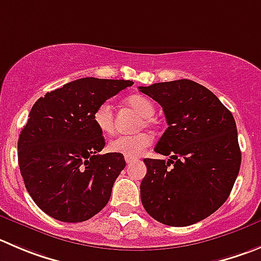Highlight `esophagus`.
<instances>
[{"mask_svg": "<svg viewBox=\"0 0 261 261\" xmlns=\"http://www.w3.org/2000/svg\"><path fill=\"white\" fill-rule=\"evenodd\" d=\"M125 161H126V164H132V163H136V161H137V159L125 158Z\"/></svg>", "mask_w": 261, "mask_h": 261, "instance_id": "34e87169", "label": "esophagus"}]
</instances>
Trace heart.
I'll return each mask as SVG.
<instances>
[{"label":"heart","instance_id":"heart-1","mask_svg":"<svg viewBox=\"0 0 261 261\" xmlns=\"http://www.w3.org/2000/svg\"><path fill=\"white\" fill-rule=\"evenodd\" d=\"M125 103L132 108L140 116H142V121L140 123L138 128H150L153 125L151 116L155 114V106L150 98L142 95H132L126 97ZM93 123L97 126L100 132L105 135H110L114 130V114L113 106L110 102H102L93 111ZM152 142V138L148 133L142 132L133 136H118L111 140L108 145V150L114 153H120L125 158H138L148 146Z\"/></svg>","mask_w":261,"mask_h":261}]
</instances>
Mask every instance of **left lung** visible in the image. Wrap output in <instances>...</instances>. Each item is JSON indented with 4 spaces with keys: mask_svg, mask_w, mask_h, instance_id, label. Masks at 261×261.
Masks as SVG:
<instances>
[{
    "mask_svg": "<svg viewBox=\"0 0 261 261\" xmlns=\"http://www.w3.org/2000/svg\"><path fill=\"white\" fill-rule=\"evenodd\" d=\"M160 103L168 128L155 151L169 160L145 159L141 201L155 220L172 227L195 224L217 212L241 166L232 113L206 87L190 79L140 87Z\"/></svg>",
    "mask_w": 261,
    "mask_h": 261,
    "instance_id": "left-lung-1",
    "label": "left lung"
}]
</instances>
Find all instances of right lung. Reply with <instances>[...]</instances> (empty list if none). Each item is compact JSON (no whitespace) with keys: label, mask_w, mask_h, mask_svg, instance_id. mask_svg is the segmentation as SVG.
Returning <instances> with one entry per match:
<instances>
[{"label":"right lung","mask_w":261,"mask_h":261,"mask_svg":"<svg viewBox=\"0 0 261 261\" xmlns=\"http://www.w3.org/2000/svg\"><path fill=\"white\" fill-rule=\"evenodd\" d=\"M124 79L82 78L37 100L17 141L25 188L37 206L60 222L91 219L106 206L125 168L120 153H103L93 123L100 103L130 87Z\"/></svg>","instance_id":"1"}]
</instances>
